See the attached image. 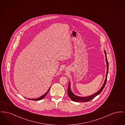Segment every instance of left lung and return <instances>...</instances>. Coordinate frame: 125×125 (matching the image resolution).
Here are the masks:
<instances>
[{
    "instance_id": "left-lung-1",
    "label": "left lung",
    "mask_w": 125,
    "mask_h": 125,
    "mask_svg": "<svg viewBox=\"0 0 125 125\" xmlns=\"http://www.w3.org/2000/svg\"><path fill=\"white\" fill-rule=\"evenodd\" d=\"M105 55V58H106V64H107V73H106V77L104 82L103 83V84L102 86V87L100 88V89L97 92L95 93V94L91 95L88 96H85V97H81V96H78L75 95L72 91L71 90V88H70V83L69 82V86H68V88L67 90V93L68 95L69 96V98L74 102H82V103H85V102H87L94 98L96 96L99 95L103 90V88H104L105 85L107 81V75L108 73V69H109V63L108 61V59L107 58V55H106V52L105 51H104Z\"/></svg>"
}]
</instances>
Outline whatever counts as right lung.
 I'll list each match as a JSON object with an SVG mask.
<instances>
[{
    "instance_id": "add662e5",
    "label": "right lung",
    "mask_w": 125,
    "mask_h": 125,
    "mask_svg": "<svg viewBox=\"0 0 125 125\" xmlns=\"http://www.w3.org/2000/svg\"><path fill=\"white\" fill-rule=\"evenodd\" d=\"M50 88H51V87H50V88L49 89V90H48V91H47L45 94H44L43 95L41 96V97H39V98H36V99H28V98H27V99H29V100H33V101H38V100H41L43 99L44 98V97H45V96L47 95V94L48 93V92H49Z\"/></svg>"
}]
</instances>
